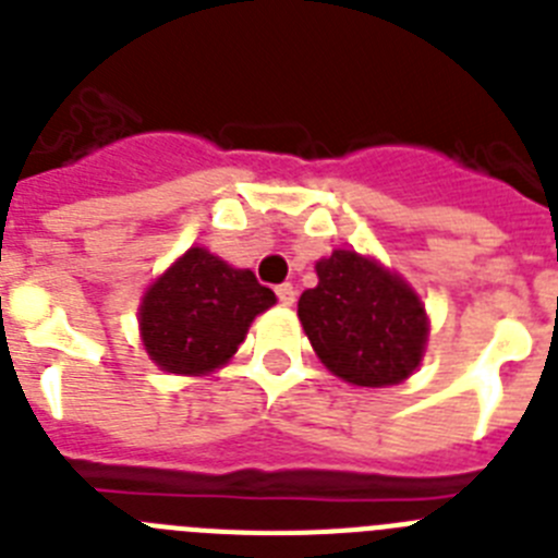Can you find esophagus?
I'll list each match as a JSON object with an SVG mask.
<instances>
[{
	"instance_id": "esophagus-1",
	"label": "esophagus",
	"mask_w": 558,
	"mask_h": 558,
	"mask_svg": "<svg viewBox=\"0 0 558 558\" xmlns=\"http://www.w3.org/2000/svg\"><path fill=\"white\" fill-rule=\"evenodd\" d=\"M275 294H278V300L280 303H283V306H292L294 303V286L292 283H280V286H275Z\"/></svg>"
}]
</instances>
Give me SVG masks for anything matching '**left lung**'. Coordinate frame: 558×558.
I'll return each mask as SVG.
<instances>
[{
  "instance_id": "left-lung-1",
  "label": "left lung",
  "mask_w": 558,
  "mask_h": 558,
  "mask_svg": "<svg viewBox=\"0 0 558 558\" xmlns=\"http://www.w3.org/2000/svg\"><path fill=\"white\" fill-rule=\"evenodd\" d=\"M317 278L300 294L298 314L323 365L362 387L407 379L426 342V314L413 289L348 250L319 260Z\"/></svg>"
}]
</instances>
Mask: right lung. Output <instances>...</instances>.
<instances>
[{
  "label": "right lung",
  "mask_w": 558,
  "mask_h": 558,
  "mask_svg": "<svg viewBox=\"0 0 558 558\" xmlns=\"http://www.w3.org/2000/svg\"><path fill=\"white\" fill-rule=\"evenodd\" d=\"M269 306L275 292L250 269H232L193 246L145 294V351L168 373H207L230 360L255 314Z\"/></svg>",
  "instance_id": "right-lung-1"
}]
</instances>
